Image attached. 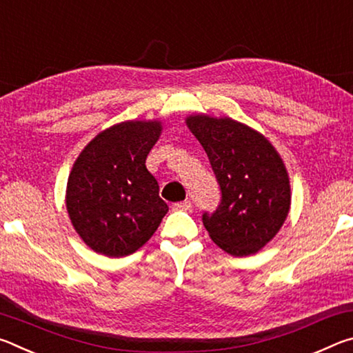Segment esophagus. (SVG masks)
Masks as SVG:
<instances>
[{
    "mask_svg": "<svg viewBox=\"0 0 353 353\" xmlns=\"http://www.w3.org/2000/svg\"><path fill=\"white\" fill-rule=\"evenodd\" d=\"M191 208V201H182L172 204V210H190Z\"/></svg>",
    "mask_w": 353,
    "mask_h": 353,
    "instance_id": "34e87169",
    "label": "esophagus"
}]
</instances>
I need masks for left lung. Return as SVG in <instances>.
<instances>
[{
	"mask_svg": "<svg viewBox=\"0 0 353 353\" xmlns=\"http://www.w3.org/2000/svg\"><path fill=\"white\" fill-rule=\"evenodd\" d=\"M187 124L210 160L221 190L216 210L202 213L227 254H255L288 216L291 190L282 159L265 137L230 118L190 117Z\"/></svg>",
	"mask_w": 353,
	"mask_h": 353,
	"instance_id": "left-lung-1",
	"label": "left lung"
}]
</instances>
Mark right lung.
<instances>
[{"label": "right lung", "instance_id": "1", "mask_svg": "<svg viewBox=\"0 0 353 353\" xmlns=\"http://www.w3.org/2000/svg\"><path fill=\"white\" fill-rule=\"evenodd\" d=\"M159 121H126L104 130L77 157L67 185V208L79 236L94 252L126 256L154 235L168 212L146 157Z\"/></svg>", "mask_w": 353, "mask_h": 353}]
</instances>
